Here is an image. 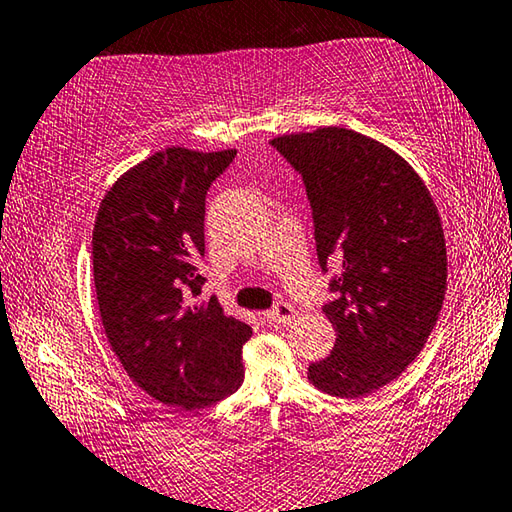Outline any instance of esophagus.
I'll return each mask as SVG.
<instances>
[{
  "label": "esophagus",
  "mask_w": 512,
  "mask_h": 512,
  "mask_svg": "<svg viewBox=\"0 0 512 512\" xmlns=\"http://www.w3.org/2000/svg\"><path fill=\"white\" fill-rule=\"evenodd\" d=\"M297 316V311L288 302L274 304L270 311H265V320L272 322V325H288L290 320Z\"/></svg>",
  "instance_id": "34e87169"
}]
</instances>
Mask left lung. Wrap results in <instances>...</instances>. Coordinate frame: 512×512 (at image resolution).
Here are the masks:
<instances>
[{
	"instance_id": "obj_1",
	"label": "left lung",
	"mask_w": 512,
	"mask_h": 512,
	"mask_svg": "<svg viewBox=\"0 0 512 512\" xmlns=\"http://www.w3.org/2000/svg\"><path fill=\"white\" fill-rule=\"evenodd\" d=\"M270 144L302 176L322 272L334 267L322 311L336 329L309 380L359 398L405 371L444 304L446 242L419 174L380 141L345 128L283 135Z\"/></svg>"
}]
</instances>
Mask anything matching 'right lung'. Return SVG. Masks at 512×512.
<instances>
[{"label":"right lung","mask_w":512,"mask_h":512,"mask_svg":"<svg viewBox=\"0 0 512 512\" xmlns=\"http://www.w3.org/2000/svg\"><path fill=\"white\" fill-rule=\"evenodd\" d=\"M238 151L167 148L123 174L93 226V281L107 341L148 396L192 412L240 387L251 327L201 302L210 185Z\"/></svg>","instance_id":"right-lung-1"}]
</instances>
